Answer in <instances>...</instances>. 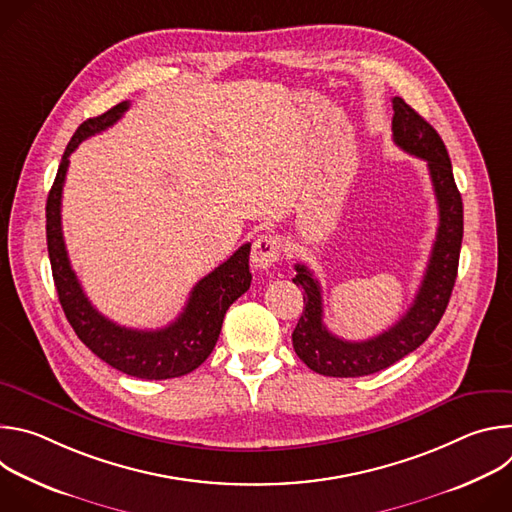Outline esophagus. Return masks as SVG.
I'll use <instances>...</instances> for the list:
<instances>
[{"instance_id":"esophagus-1","label":"esophagus","mask_w":512,"mask_h":512,"mask_svg":"<svg viewBox=\"0 0 512 512\" xmlns=\"http://www.w3.org/2000/svg\"><path fill=\"white\" fill-rule=\"evenodd\" d=\"M281 253V239L277 235H261L251 249V263L255 269H269Z\"/></svg>"}]
</instances>
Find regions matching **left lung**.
<instances>
[{"instance_id": "obj_1", "label": "left lung", "mask_w": 512, "mask_h": 512, "mask_svg": "<svg viewBox=\"0 0 512 512\" xmlns=\"http://www.w3.org/2000/svg\"><path fill=\"white\" fill-rule=\"evenodd\" d=\"M393 111V141L407 154L427 162L437 208H440V225L411 308L397 324L369 340H342L324 326L320 283L306 265H296L298 275L294 283L304 289L306 308L291 340L296 354L308 367L326 377L373 375L419 348L440 324L456 283L464 237V208L448 150L440 133L401 97L393 99Z\"/></svg>"}]
</instances>
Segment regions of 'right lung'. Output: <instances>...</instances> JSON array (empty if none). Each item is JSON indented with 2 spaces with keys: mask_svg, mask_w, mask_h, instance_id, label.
Returning <instances> with one entry per match:
<instances>
[{
  "mask_svg": "<svg viewBox=\"0 0 512 512\" xmlns=\"http://www.w3.org/2000/svg\"><path fill=\"white\" fill-rule=\"evenodd\" d=\"M127 109L129 101H123L107 113L81 123L70 137L46 200V243L60 306L81 342L113 369L129 377L162 381L192 373L212 352L229 306L251 285V245L239 247L225 263L202 277L192 287L182 314L166 328L133 330L119 326L89 302L77 273L70 267L62 237V186L68 156L79 148L81 141L117 123Z\"/></svg>",
  "mask_w": 512,
  "mask_h": 512,
  "instance_id": "right-lung-1",
  "label": "right lung"
}]
</instances>
